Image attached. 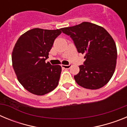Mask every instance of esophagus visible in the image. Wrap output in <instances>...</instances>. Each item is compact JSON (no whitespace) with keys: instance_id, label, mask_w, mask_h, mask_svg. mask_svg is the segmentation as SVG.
Listing matches in <instances>:
<instances>
[{"instance_id":"esophagus-1","label":"esophagus","mask_w":127,"mask_h":127,"mask_svg":"<svg viewBox=\"0 0 127 127\" xmlns=\"http://www.w3.org/2000/svg\"><path fill=\"white\" fill-rule=\"evenodd\" d=\"M62 67L64 68V69H70V67H71L72 65L70 64H69V65H62Z\"/></svg>"}]
</instances>
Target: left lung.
Masks as SVG:
<instances>
[{
  "label": "left lung",
  "instance_id": "obj_1",
  "mask_svg": "<svg viewBox=\"0 0 127 127\" xmlns=\"http://www.w3.org/2000/svg\"><path fill=\"white\" fill-rule=\"evenodd\" d=\"M70 36L77 52L85 54L83 65L74 76L79 86L85 88H100L109 81L114 74L117 59L116 44L105 29L90 23L61 29Z\"/></svg>",
  "mask_w": 127,
  "mask_h": 127
}]
</instances>
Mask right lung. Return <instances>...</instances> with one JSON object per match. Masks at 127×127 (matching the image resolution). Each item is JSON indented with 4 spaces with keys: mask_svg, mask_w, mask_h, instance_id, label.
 I'll return each instance as SVG.
<instances>
[{
    "mask_svg": "<svg viewBox=\"0 0 127 127\" xmlns=\"http://www.w3.org/2000/svg\"><path fill=\"white\" fill-rule=\"evenodd\" d=\"M61 33V29L35 28L18 39L12 53L13 67L19 82L29 92L43 95L58 85L61 66L52 65L45 61L55 39Z\"/></svg>",
    "mask_w": 127,
    "mask_h": 127,
    "instance_id": "1",
    "label": "right lung"
}]
</instances>
